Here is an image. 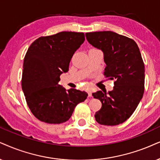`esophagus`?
Segmentation results:
<instances>
[{
  "label": "esophagus",
  "instance_id": "esophagus-1",
  "mask_svg": "<svg viewBox=\"0 0 160 160\" xmlns=\"http://www.w3.org/2000/svg\"><path fill=\"white\" fill-rule=\"evenodd\" d=\"M87 92H88V97H92V90L91 89V88H88V90H87Z\"/></svg>",
  "mask_w": 160,
  "mask_h": 160
}]
</instances>
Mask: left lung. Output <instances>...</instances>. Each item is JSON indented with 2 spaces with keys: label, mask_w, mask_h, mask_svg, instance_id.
Wrapping results in <instances>:
<instances>
[{
  "label": "left lung",
  "mask_w": 160,
  "mask_h": 160,
  "mask_svg": "<svg viewBox=\"0 0 160 160\" xmlns=\"http://www.w3.org/2000/svg\"><path fill=\"white\" fill-rule=\"evenodd\" d=\"M86 37L103 53L104 75L115 80L108 94L102 91L92 94L102 102L95 120L100 125L121 124L134 113L144 93L145 66L139 48L134 40L114 32H88Z\"/></svg>",
  "instance_id": "8db88e82"
}]
</instances>
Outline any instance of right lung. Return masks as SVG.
Segmentation results:
<instances>
[{
  "mask_svg": "<svg viewBox=\"0 0 160 160\" xmlns=\"http://www.w3.org/2000/svg\"><path fill=\"white\" fill-rule=\"evenodd\" d=\"M85 40L82 32H61L40 37L28 48L23 60L22 89L32 114L50 124L65 122L88 94L75 88L66 91L58 84L68 71L72 56Z\"/></svg>",
  "mask_w": 160,
  "mask_h": 160,
  "instance_id": "1",
  "label": "right lung"
}]
</instances>
